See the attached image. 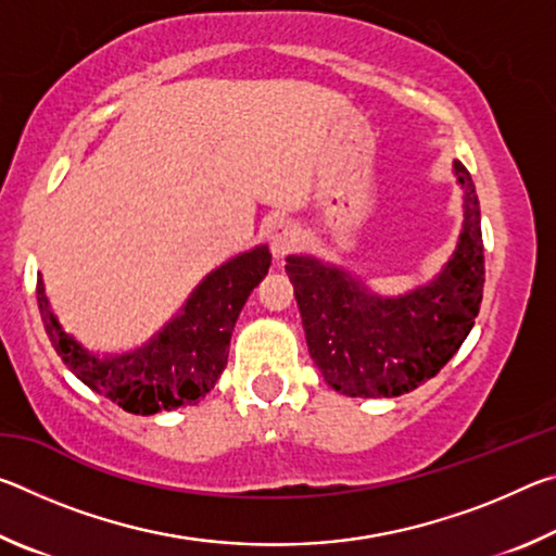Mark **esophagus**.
Instances as JSON below:
<instances>
[{
	"label": "esophagus",
	"instance_id": "esophagus-1",
	"mask_svg": "<svg viewBox=\"0 0 556 556\" xmlns=\"http://www.w3.org/2000/svg\"><path fill=\"white\" fill-rule=\"evenodd\" d=\"M296 244H299V230H296V225H291V223H279L269 235L271 255H275L277 260H285L287 255H291V252L296 250Z\"/></svg>",
	"mask_w": 556,
	"mask_h": 556
}]
</instances>
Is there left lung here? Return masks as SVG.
I'll use <instances>...</instances> for the list:
<instances>
[{
    "label": "left lung",
    "mask_w": 556,
    "mask_h": 556,
    "mask_svg": "<svg viewBox=\"0 0 556 556\" xmlns=\"http://www.w3.org/2000/svg\"><path fill=\"white\" fill-rule=\"evenodd\" d=\"M464 186V232L439 279L407 296L380 299L361 281L312 257H287L308 353L333 390L348 397H397L444 368L476 324L485 260L473 178Z\"/></svg>",
    "instance_id": "8db88e82"
}]
</instances>
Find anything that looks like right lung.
<instances>
[{"instance_id": "right-lung-1", "label": "right lung", "mask_w": 556, "mask_h": 556, "mask_svg": "<svg viewBox=\"0 0 556 556\" xmlns=\"http://www.w3.org/2000/svg\"><path fill=\"white\" fill-rule=\"evenodd\" d=\"M271 265V252L257 248L235 257L205 277L184 312L152 343L117 357H96L61 331L43 277L36 279V299L46 333L63 363L88 384L131 414H156L201 400L228 365L235 321Z\"/></svg>"}]
</instances>
